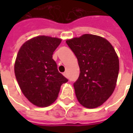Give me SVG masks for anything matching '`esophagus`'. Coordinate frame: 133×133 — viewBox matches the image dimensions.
Returning <instances> with one entry per match:
<instances>
[{"mask_svg": "<svg viewBox=\"0 0 133 133\" xmlns=\"http://www.w3.org/2000/svg\"><path fill=\"white\" fill-rule=\"evenodd\" d=\"M63 75L65 76V78H68V73H67V72H64Z\"/></svg>", "mask_w": 133, "mask_h": 133, "instance_id": "34e87169", "label": "esophagus"}]
</instances>
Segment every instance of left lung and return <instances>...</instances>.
I'll list each match as a JSON object with an SVG mask.
<instances>
[{
    "instance_id": "1",
    "label": "left lung",
    "mask_w": 133,
    "mask_h": 133,
    "mask_svg": "<svg viewBox=\"0 0 133 133\" xmlns=\"http://www.w3.org/2000/svg\"><path fill=\"white\" fill-rule=\"evenodd\" d=\"M78 59L80 75L73 86L82 105L95 108L114 91L119 72V59L110 42L100 36L84 34L67 40Z\"/></svg>"
}]
</instances>
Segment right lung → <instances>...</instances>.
Masks as SVG:
<instances>
[{
  "label": "right lung",
  "instance_id": "obj_1",
  "mask_svg": "<svg viewBox=\"0 0 133 133\" xmlns=\"http://www.w3.org/2000/svg\"><path fill=\"white\" fill-rule=\"evenodd\" d=\"M61 39L40 35L26 41L16 57V80L25 98L38 107H46L57 99L62 84L68 80L58 72L52 54Z\"/></svg>",
  "mask_w": 133,
  "mask_h": 133
}]
</instances>
